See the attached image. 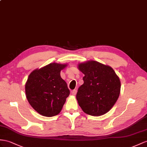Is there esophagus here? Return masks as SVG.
Returning a JSON list of instances; mask_svg holds the SVG:
<instances>
[{"label": "esophagus", "instance_id": "obj_1", "mask_svg": "<svg viewBox=\"0 0 147 147\" xmlns=\"http://www.w3.org/2000/svg\"><path fill=\"white\" fill-rule=\"evenodd\" d=\"M72 92V94L73 95V96H76V93H77V91H76V90H73V91H72V92Z\"/></svg>", "mask_w": 147, "mask_h": 147}]
</instances>
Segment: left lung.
<instances>
[{
    "mask_svg": "<svg viewBox=\"0 0 147 147\" xmlns=\"http://www.w3.org/2000/svg\"><path fill=\"white\" fill-rule=\"evenodd\" d=\"M78 68L84 74L76 94L79 106L88 115L105 114L119 98V78L111 66L92 60L79 64Z\"/></svg>",
    "mask_w": 147,
    "mask_h": 147,
    "instance_id": "left-lung-1",
    "label": "left lung"
}]
</instances>
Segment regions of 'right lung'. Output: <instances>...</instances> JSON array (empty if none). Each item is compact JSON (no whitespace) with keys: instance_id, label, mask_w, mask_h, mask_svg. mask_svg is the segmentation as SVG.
I'll return each instance as SVG.
<instances>
[{"instance_id":"add662e5","label":"right lung","mask_w":147,"mask_h":147,"mask_svg":"<svg viewBox=\"0 0 147 147\" xmlns=\"http://www.w3.org/2000/svg\"><path fill=\"white\" fill-rule=\"evenodd\" d=\"M66 64L50 63L30 74L25 84L29 104L41 115L53 117L61 112L70 91L60 72Z\"/></svg>"}]
</instances>
